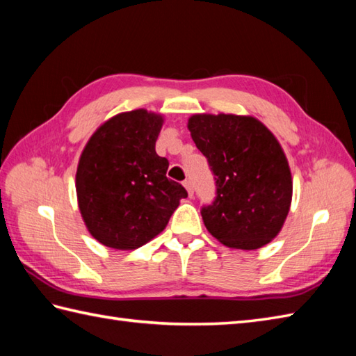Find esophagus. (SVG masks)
<instances>
[{"instance_id":"1","label":"esophagus","mask_w":356,"mask_h":356,"mask_svg":"<svg viewBox=\"0 0 356 356\" xmlns=\"http://www.w3.org/2000/svg\"><path fill=\"white\" fill-rule=\"evenodd\" d=\"M184 186L186 188L188 195H190V197H193L194 190H193V182H191V180H190V179H185V180H184Z\"/></svg>"}]
</instances>
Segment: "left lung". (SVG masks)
I'll return each mask as SVG.
<instances>
[{
    "mask_svg": "<svg viewBox=\"0 0 356 356\" xmlns=\"http://www.w3.org/2000/svg\"><path fill=\"white\" fill-rule=\"evenodd\" d=\"M188 130L216 176L217 197L202 208L208 232L254 251L282 231L292 202V174L280 142L254 116L199 113Z\"/></svg>",
    "mask_w": 356,
    "mask_h": 356,
    "instance_id": "obj_1",
    "label": "left lung"
}]
</instances>
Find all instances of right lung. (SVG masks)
Here are the masks:
<instances>
[{"label": "right lung", "mask_w": 356, "mask_h": 356, "mask_svg": "<svg viewBox=\"0 0 356 356\" xmlns=\"http://www.w3.org/2000/svg\"><path fill=\"white\" fill-rule=\"evenodd\" d=\"M163 116L145 108L105 120L82 149L76 195L88 232L104 246L133 251L159 236L186 197L156 154Z\"/></svg>", "instance_id": "1"}]
</instances>
